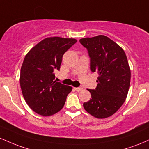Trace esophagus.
Wrapping results in <instances>:
<instances>
[{"mask_svg": "<svg viewBox=\"0 0 149 149\" xmlns=\"http://www.w3.org/2000/svg\"><path fill=\"white\" fill-rule=\"evenodd\" d=\"M74 90H76V92H80V90H83V88H80V87H79V88H74Z\"/></svg>", "mask_w": 149, "mask_h": 149, "instance_id": "esophagus-1", "label": "esophagus"}]
</instances>
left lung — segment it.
I'll list each match as a JSON object with an SVG mask.
<instances>
[{
    "instance_id": "left-lung-1",
    "label": "left lung",
    "mask_w": 149,
    "mask_h": 149,
    "mask_svg": "<svg viewBox=\"0 0 149 149\" xmlns=\"http://www.w3.org/2000/svg\"><path fill=\"white\" fill-rule=\"evenodd\" d=\"M80 42L88 49L90 70L100 76L91 99L83 103L87 112L97 118L112 116L123 104L130 84V69L126 54L111 39L103 35L84 38Z\"/></svg>"
}]
</instances>
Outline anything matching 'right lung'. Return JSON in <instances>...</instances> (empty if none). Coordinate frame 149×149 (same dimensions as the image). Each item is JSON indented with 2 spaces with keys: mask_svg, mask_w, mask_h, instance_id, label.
<instances>
[{
  "mask_svg": "<svg viewBox=\"0 0 149 149\" xmlns=\"http://www.w3.org/2000/svg\"><path fill=\"white\" fill-rule=\"evenodd\" d=\"M76 42L73 38H47L26 55L20 86L26 104L38 114L53 115L64 107L72 87L54 80V71L59 70L64 54Z\"/></svg>",
  "mask_w": 149,
  "mask_h": 149,
  "instance_id": "1",
  "label": "right lung"
}]
</instances>
